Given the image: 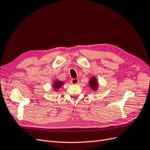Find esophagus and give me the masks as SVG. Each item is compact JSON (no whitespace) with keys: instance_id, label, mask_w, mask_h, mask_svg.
Here are the masks:
<instances>
[{"instance_id":"obj_1","label":"esophagus","mask_w":150,"mask_h":150,"mask_svg":"<svg viewBox=\"0 0 150 150\" xmlns=\"http://www.w3.org/2000/svg\"><path fill=\"white\" fill-rule=\"evenodd\" d=\"M79 82V80L78 79H74L71 80V83L74 85L77 84Z\"/></svg>"}]
</instances>
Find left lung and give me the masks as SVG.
Returning <instances> with one entry per match:
<instances>
[{"mask_svg":"<svg viewBox=\"0 0 150 150\" xmlns=\"http://www.w3.org/2000/svg\"><path fill=\"white\" fill-rule=\"evenodd\" d=\"M89 85L90 86L91 88H92V90H96L98 88V83L97 81H96V79L95 77H92L90 79L89 81Z\"/></svg>","mask_w":150,"mask_h":150,"instance_id":"obj_1","label":"left lung"}]
</instances>
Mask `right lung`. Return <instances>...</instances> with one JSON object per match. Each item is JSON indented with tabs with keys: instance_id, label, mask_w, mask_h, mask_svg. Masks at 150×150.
I'll list each match as a JSON object with an SVG mask.
<instances>
[{
	"instance_id": "1",
	"label": "right lung",
	"mask_w": 150,
	"mask_h": 150,
	"mask_svg": "<svg viewBox=\"0 0 150 150\" xmlns=\"http://www.w3.org/2000/svg\"><path fill=\"white\" fill-rule=\"evenodd\" d=\"M64 82L62 81L56 80L54 83V88H55V89H59L60 88H61V86L64 85Z\"/></svg>"
}]
</instances>
